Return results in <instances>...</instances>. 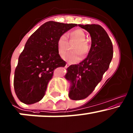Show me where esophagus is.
Listing matches in <instances>:
<instances>
[{
    "label": "esophagus",
    "mask_w": 133,
    "mask_h": 133,
    "mask_svg": "<svg viewBox=\"0 0 133 133\" xmlns=\"http://www.w3.org/2000/svg\"><path fill=\"white\" fill-rule=\"evenodd\" d=\"M69 65H70V64H69V63H68V64H66V65H65V68H68V67H69Z\"/></svg>",
    "instance_id": "1"
}]
</instances>
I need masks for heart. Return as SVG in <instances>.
<instances>
[{"label": "heart", "instance_id": "obj_1", "mask_svg": "<svg viewBox=\"0 0 133 133\" xmlns=\"http://www.w3.org/2000/svg\"><path fill=\"white\" fill-rule=\"evenodd\" d=\"M71 41H76L73 44V51L65 53L62 56L65 61L71 64L78 62L80 60V54L84 56L90 51V44L86 40V35L82 29H76L70 33ZM68 47V37L66 34H62L57 40V48L61 55L66 51Z\"/></svg>", "mask_w": 133, "mask_h": 133}]
</instances>
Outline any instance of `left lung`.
Segmentation results:
<instances>
[{
    "mask_svg": "<svg viewBox=\"0 0 133 133\" xmlns=\"http://www.w3.org/2000/svg\"><path fill=\"white\" fill-rule=\"evenodd\" d=\"M88 31L92 44L87 57L78 64L71 65L65 77L72 83L69 97L72 100L87 98L101 81L113 58V44L99 25H78Z\"/></svg>",
    "mask_w": 133,
    "mask_h": 133,
    "instance_id": "8db88e82",
    "label": "left lung"
}]
</instances>
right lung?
Masks as SVG:
<instances>
[{
    "label": "right lung",
    "instance_id": "obj_1",
    "mask_svg": "<svg viewBox=\"0 0 133 133\" xmlns=\"http://www.w3.org/2000/svg\"><path fill=\"white\" fill-rule=\"evenodd\" d=\"M76 26L50 21L28 39L19 55L14 77L15 93L22 103L34 104L44 97L55 69L66 65L58 54V37Z\"/></svg>",
    "mask_w": 133,
    "mask_h": 133
}]
</instances>
